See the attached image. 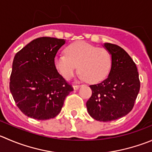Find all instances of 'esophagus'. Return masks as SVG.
Instances as JSON below:
<instances>
[{"instance_id": "1", "label": "esophagus", "mask_w": 152, "mask_h": 152, "mask_svg": "<svg viewBox=\"0 0 152 152\" xmlns=\"http://www.w3.org/2000/svg\"><path fill=\"white\" fill-rule=\"evenodd\" d=\"M81 87V85H73V88L74 90H78Z\"/></svg>"}]
</instances>
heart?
I'll return each instance as SVG.
<instances>
[{"label":"heart","instance_id":"1","mask_svg":"<svg viewBox=\"0 0 152 152\" xmlns=\"http://www.w3.org/2000/svg\"><path fill=\"white\" fill-rule=\"evenodd\" d=\"M112 63V56L107 50L83 41L70 44L65 48V54L54 58V66L64 79H71L79 65V78L91 83L107 78Z\"/></svg>","mask_w":152,"mask_h":152}]
</instances>
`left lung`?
<instances>
[{
	"label": "left lung",
	"instance_id": "1",
	"mask_svg": "<svg viewBox=\"0 0 152 152\" xmlns=\"http://www.w3.org/2000/svg\"><path fill=\"white\" fill-rule=\"evenodd\" d=\"M112 56V67L106 79L90 85L92 95L86 103L94 120L108 122L120 119L132 110L140 88L137 68L130 56L120 46L104 43Z\"/></svg>",
	"mask_w": 152,
	"mask_h": 152
}]
</instances>
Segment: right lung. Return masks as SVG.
Wrapping results in <instances>:
<instances>
[{
  "label": "right lung",
  "mask_w": 152,
  "mask_h": 152,
  "mask_svg": "<svg viewBox=\"0 0 152 152\" xmlns=\"http://www.w3.org/2000/svg\"><path fill=\"white\" fill-rule=\"evenodd\" d=\"M64 44V39L41 37L15 56L10 92L27 117L39 120L54 118L61 111L66 96L73 91L54 66V58Z\"/></svg>",
  "instance_id": "obj_1"
}]
</instances>
